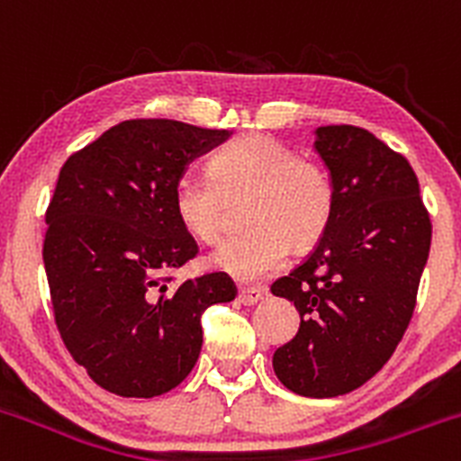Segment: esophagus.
Segmentation results:
<instances>
[{"instance_id": "34e87169", "label": "esophagus", "mask_w": 461, "mask_h": 461, "mask_svg": "<svg viewBox=\"0 0 461 461\" xmlns=\"http://www.w3.org/2000/svg\"><path fill=\"white\" fill-rule=\"evenodd\" d=\"M264 295H267V289H262V286H241L237 298H240L241 304L250 307V304H258Z\"/></svg>"}]
</instances>
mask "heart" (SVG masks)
I'll use <instances>...</instances> for the list:
<instances>
[{
  "label": "heart",
  "mask_w": 461,
  "mask_h": 461,
  "mask_svg": "<svg viewBox=\"0 0 461 461\" xmlns=\"http://www.w3.org/2000/svg\"><path fill=\"white\" fill-rule=\"evenodd\" d=\"M208 178L181 176L172 190L179 226L203 244L221 235L224 202L246 197L241 224L211 255L212 267L241 282H258L286 262L289 246L309 250L336 215V185L312 158L264 134H241L208 158Z\"/></svg>",
  "instance_id": "heart-1"
}]
</instances>
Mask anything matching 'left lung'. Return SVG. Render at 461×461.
Here are the masks:
<instances>
[{
	"mask_svg": "<svg viewBox=\"0 0 461 461\" xmlns=\"http://www.w3.org/2000/svg\"><path fill=\"white\" fill-rule=\"evenodd\" d=\"M316 149L336 185L330 230L271 285L291 300L300 330L273 354L291 392L339 396L385 366L417 304L432 224L403 154L363 127H318Z\"/></svg>",
	"mask_w": 461,
	"mask_h": 461,
	"instance_id": "8db88e82",
	"label": "left lung"
}]
</instances>
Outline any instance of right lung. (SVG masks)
I'll use <instances>...</instances> for the list:
<instances>
[{
    "mask_svg": "<svg viewBox=\"0 0 461 461\" xmlns=\"http://www.w3.org/2000/svg\"><path fill=\"white\" fill-rule=\"evenodd\" d=\"M226 136L131 118L62 166L42 246L49 294L62 343L103 390L140 399L170 392L202 352V313L235 300L221 271L179 285L172 276L199 253L172 212V190Z\"/></svg>",
    "mask_w": 461,
    "mask_h": 461,
    "instance_id": "obj_1",
    "label": "right lung"
}]
</instances>
